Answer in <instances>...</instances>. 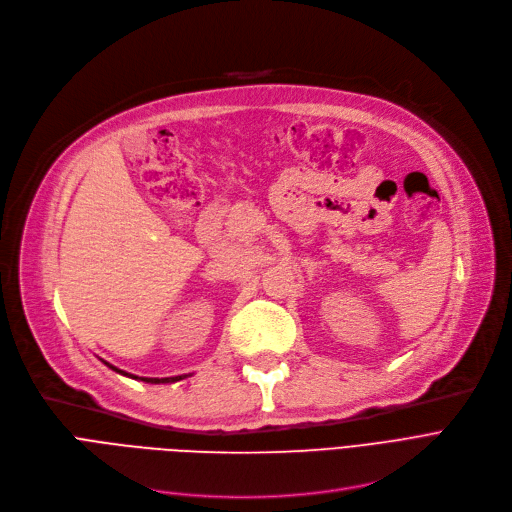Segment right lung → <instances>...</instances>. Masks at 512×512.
I'll return each instance as SVG.
<instances>
[{"label": "right lung", "mask_w": 512, "mask_h": 512, "mask_svg": "<svg viewBox=\"0 0 512 512\" xmlns=\"http://www.w3.org/2000/svg\"><path fill=\"white\" fill-rule=\"evenodd\" d=\"M108 369H112V371H116L118 375H125V377H129V379H137V381H143V383H177V381H181V379H185V377H189V375H177V377H164V379H158V377H137V375H131V373H127V371H123V369H116L114 364H110V362H106V360H102Z\"/></svg>", "instance_id": "add662e5"}]
</instances>
